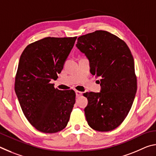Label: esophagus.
Returning <instances> with one entry per match:
<instances>
[{
  "instance_id": "34e87169",
  "label": "esophagus",
  "mask_w": 156,
  "mask_h": 156,
  "mask_svg": "<svg viewBox=\"0 0 156 156\" xmlns=\"http://www.w3.org/2000/svg\"><path fill=\"white\" fill-rule=\"evenodd\" d=\"M76 97H80L81 96H83V92L79 91H76Z\"/></svg>"
}]
</instances>
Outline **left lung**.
<instances>
[{
	"mask_svg": "<svg viewBox=\"0 0 156 156\" xmlns=\"http://www.w3.org/2000/svg\"><path fill=\"white\" fill-rule=\"evenodd\" d=\"M76 47L89 59L91 74L101 77L100 92L84 94L88 100L86 120L94 130L112 131L125 119L136 96L131 52L125 41L102 30L78 37Z\"/></svg>",
	"mask_w": 156,
	"mask_h": 156,
	"instance_id": "8db88e82",
	"label": "left lung"
}]
</instances>
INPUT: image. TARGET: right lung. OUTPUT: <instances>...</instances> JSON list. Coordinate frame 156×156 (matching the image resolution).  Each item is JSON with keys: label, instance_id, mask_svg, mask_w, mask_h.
I'll return each mask as SVG.
<instances>
[{"label": "right lung", "instance_id": "1", "mask_svg": "<svg viewBox=\"0 0 156 156\" xmlns=\"http://www.w3.org/2000/svg\"><path fill=\"white\" fill-rule=\"evenodd\" d=\"M77 37H47L31 43L21 54L15 92L25 116L37 130L54 133L67 125L76 102L73 90L55 89L56 80Z\"/></svg>", "mask_w": 156, "mask_h": 156}]
</instances>
